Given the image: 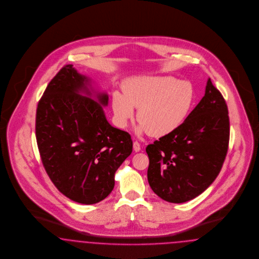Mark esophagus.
Returning a JSON list of instances; mask_svg holds the SVG:
<instances>
[{"label": "esophagus", "instance_id": "1", "mask_svg": "<svg viewBox=\"0 0 259 259\" xmlns=\"http://www.w3.org/2000/svg\"><path fill=\"white\" fill-rule=\"evenodd\" d=\"M133 148H134L135 152H139V151L141 150V145H140V143H138V142H134V144H133Z\"/></svg>", "mask_w": 259, "mask_h": 259}]
</instances>
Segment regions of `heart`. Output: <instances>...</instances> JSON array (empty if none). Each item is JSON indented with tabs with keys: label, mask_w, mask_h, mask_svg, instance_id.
Wrapping results in <instances>:
<instances>
[{
	"label": "heart",
	"mask_w": 259,
	"mask_h": 259,
	"mask_svg": "<svg viewBox=\"0 0 259 259\" xmlns=\"http://www.w3.org/2000/svg\"><path fill=\"white\" fill-rule=\"evenodd\" d=\"M124 95L114 93L112 100L116 123L125 127L134 117L141 122L138 133L152 137L170 134L186 120L196 103V89L189 81L171 76H143L129 80Z\"/></svg>",
	"instance_id": "obj_1"
}]
</instances>
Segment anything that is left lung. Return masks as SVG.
<instances>
[{
  "mask_svg": "<svg viewBox=\"0 0 259 259\" xmlns=\"http://www.w3.org/2000/svg\"><path fill=\"white\" fill-rule=\"evenodd\" d=\"M228 142V106L209 78L204 96L186 120L147 145V179L152 191L171 203L199 196L220 174Z\"/></svg>",
  "mask_w": 259,
  "mask_h": 259,
  "instance_id": "obj_1",
  "label": "left lung"
}]
</instances>
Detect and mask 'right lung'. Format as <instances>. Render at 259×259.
I'll list each match as a JSON object with an SVG mask.
<instances>
[{"mask_svg": "<svg viewBox=\"0 0 259 259\" xmlns=\"http://www.w3.org/2000/svg\"><path fill=\"white\" fill-rule=\"evenodd\" d=\"M107 93L72 64L47 85L36 110L35 135L43 166L54 185L73 201L94 204L108 197L114 174L132 153L127 132L106 118Z\"/></svg>", "mask_w": 259, "mask_h": 259, "instance_id": "add662e5", "label": "right lung"}]
</instances>
